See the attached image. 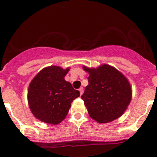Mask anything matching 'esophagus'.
I'll return each mask as SVG.
<instances>
[{
    "label": "esophagus",
    "mask_w": 157,
    "mask_h": 157,
    "mask_svg": "<svg viewBox=\"0 0 157 157\" xmlns=\"http://www.w3.org/2000/svg\"><path fill=\"white\" fill-rule=\"evenodd\" d=\"M79 91H80V96H81V95L83 93V88L80 87V89H79Z\"/></svg>",
    "instance_id": "1"
}]
</instances>
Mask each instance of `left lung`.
Listing matches in <instances>:
<instances>
[{
	"mask_svg": "<svg viewBox=\"0 0 157 157\" xmlns=\"http://www.w3.org/2000/svg\"><path fill=\"white\" fill-rule=\"evenodd\" d=\"M83 69L90 76L81 99L90 116L99 123L110 122L121 116L131 100V88L126 77L108 64Z\"/></svg>",
	"mask_w": 157,
	"mask_h": 157,
	"instance_id": "obj_1",
	"label": "left lung"
}]
</instances>
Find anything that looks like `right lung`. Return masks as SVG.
Returning <instances> with one entry per match:
<instances>
[{
  "mask_svg": "<svg viewBox=\"0 0 157 157\" xmlns=\"http://www.w3.org/2000/svg\"><path fill=\"white\" fill-rule=\"evenodd\" d=\"M68 71L69 68L51 66L42 69L31 81L28 102L37 119L57 124L67 116L71 102L80 96V92L64 80Z\"/></svg>",
  "mask_w": 157,
  "mask_h": 157,
  "instance_id": "add662e5",
  "label": "right lung"
}]
</instances>
